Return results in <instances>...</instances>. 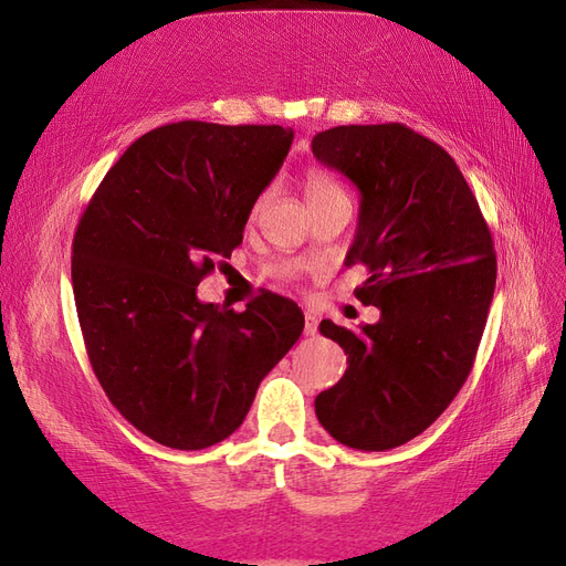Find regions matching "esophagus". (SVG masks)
Here are the masks:
<instances>
[{"label":"esophagus","mask_w":566,"mask_h":566,"mask_svg":"<svg viewBox=\"0 0 566 566\" xmlns=\"http://www.w3.org/2000/svg\"><path fill=\"white\" fill-rule=\"evenodd\" d=\"M317 332V315L313 311H306V335H315Z\"/></svg>","instance_id":"34e87169"}]
</instances>
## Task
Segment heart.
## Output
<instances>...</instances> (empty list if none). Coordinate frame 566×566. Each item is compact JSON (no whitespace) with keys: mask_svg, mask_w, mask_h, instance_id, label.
Here are the masks:
<instances>
[{"mask_svg":"<svg viewBox=\"0 0 566 566\" xmlns=\"http://www.w3.org/2000/svg\"><path fill=\"white\" fill-rule=\"evenodd\" d=\"M339 186L332 181L325 171H317V169H308L306 177H303V196H306V202L311 206V202L315 200H323V198H329V196H339ZM265 196H260L258 202L253 206V212L260 210V206H263Z\"/></svg>","mask_w":566,"mask_h":566,"instance_id":"b5f03b06","label":"heart"}]
</instances>
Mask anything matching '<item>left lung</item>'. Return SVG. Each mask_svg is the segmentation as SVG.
Returning <instances> with one entry per match:
<instances>
[{
	"mask_svg": "<svg viewBox=\"0 0 566 566\" xmlns=\"http://www.w3.org/2000/svg\"><path fill=\"white\" fill-rule=\"evenodd\" d=\"M313 155L360 191L346 260L370 274L356 298L380 308L375 325L321 323L349 368L315 397V413L337 442L385 452L438 421L467 382L495 294V245L452 155L409 126L327 128Z\"/></svg>",
	"mask_w": 566,
	"mask_h": 566,
	"instance_id": "1",
	"label": "left lung"
}]
</instances>
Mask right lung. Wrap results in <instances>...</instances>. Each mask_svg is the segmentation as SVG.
<instances>
[{"label": "right lung", "mask_w": 566, "mask_h": 566, "mask_svg": "<svg viewBox=\"0 0 566 566\" xmlns=\"http://www.w3.org/2000/svg\"><path fill=\"white\" fill-rule=\"evenodd\" d=\"M294 132L177 122L119 157L81 214L71 282L95 378L128 423L171 449H206L249 413L258 385L303 332L294 301L245 311L196 286L243 239Z\"/></svg>", "instance_id": "right-lung-1"}]
</instances>
